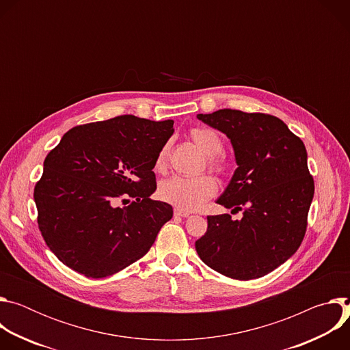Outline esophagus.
I'll return each mask as SVG.
<instances>
[{"mask_svg": "<svg viewBox=\"0 0 350 350\" xmlns=\"http://www.w3.org/2000/svg\"><path fill=\"white\" fill-rule=\"evenodd\" d=\"M174 215L176 216H180V217H188L189 216V212H183L180 209H174Z\"/></svg>", "mask_w": 350, "mask_h": 350, "instance_id": "obj_1", "label": "esophagus"}]
</instances>
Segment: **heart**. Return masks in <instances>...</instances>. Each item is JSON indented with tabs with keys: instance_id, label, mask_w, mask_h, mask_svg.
<instances>
[{
	"instance_id": "b5f03b06",
	"label": "heart",
	"mask_w": 350,
	"mask_h": 350,
	"mask_svg": "<svg viewBox=\"0 0 350 350\" xmlns=\"http://www.w3.org/2000/svg\"><path fill=\"white\" fill-rule=\"evenodd\" d=\"M192 141L209 157V165L216 170H223V163L216 158L221 151L223 142L216 131L211 129H193ZM167 163V148H162L157 157V169L163 172ZM217 184L212 176L202 174L196 177L174 176L163 181L159 187V196L165 202L183 212H192L201 208L209 198L215 195Z\"/></svg>"
}]
</instances>
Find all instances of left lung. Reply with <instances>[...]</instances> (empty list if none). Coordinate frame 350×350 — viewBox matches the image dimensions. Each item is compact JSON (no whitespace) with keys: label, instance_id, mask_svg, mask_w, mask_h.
<instances>
[{"label":"left lung","instance_id":"obj_1","mask_svg":"<svg viewBox=\"0 0 350 350\" xmlns=\"http://www.w3.org/2000/svg\"><path fill=\"white\" fill-rule=\"evenodd\" d=\"M226 134L237 169L217 204L242 211L208 216V230L195 242L201 260L235 280L263 277L285 263L301 246L314 181L302 139L275 116L220 109L196 115Z\"/></svg>","mask_w":350,"mask_h":350}]
</instances>
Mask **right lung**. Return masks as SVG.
Wrapping results in <instances>:
<instances>
[{"label":"right lung","instance_id":"1","mask_svg":"<svg viewBox=\"0 0 350 350\" xmlns=\"http://www.w3.org/2000/svg\"><path fill=\"white\" fill-rule=\"evenodd\" d=\"M173 123L123 115L77 126L46 155L34 188L37 221L64 265L104 278L151 249L173 217L169 204L149 198L157 189L152 169ZM126 194L135 201L120 208L117 201Z\"/></svg>","mask_w":350,"mask_h":350}]
</instances>
